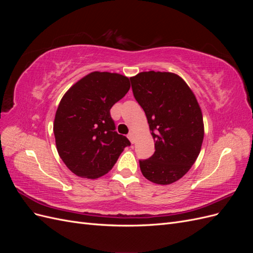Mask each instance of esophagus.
Listing matches in <instances>:
<instances>
[{"label":"esophagus","mask_w":253,"mask_h":253,"mask_svg":"<svg viewBox=\"0 0 253 253\" xmlns=\"http://www.w3.org/2000/svg\"><path fill=\"white\" fill-rule=\"evenodd\" d=\"M127 138L129 139V141H131L132 143H134V142H135V136H134V133H133V132L128 133V135H127Z\"/></svg>","instance_id":"1"}]
</instances>
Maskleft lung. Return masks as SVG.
<instances>
[{"label": "left lung", "instance_id": "left-lung-1", "mask_svg": "<svg viewBox=\"0 0 253 253\" xmlns=\"http://www.w3.org/2000/svg\"><path fill=\"white\" fill-rule=\"evenodd\" d=\"M129 80L155 140L154 154L139 160L141 173L157 185H170L190 170L201 152L204 121L200 104L176 74L142 72Z\"/></svg>", "mask_w": 253, "mask_h": 253}]
</instances>
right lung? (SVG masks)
Here are the masks:
<instances>
[{
    "instance_id": "obj_1",
    "label": "right lung",
    "mask_w": 253,
    "mask_h": 253,
    "mask_svg": "<svg viewBox=\"0 0 253 253\" xmlns=\"http://www.w3.org/2000/svg\"><path fill=\"white\" fill-rule=\"evenodd\" d=\"M131 84L126 76L93 72L80 79L61 99L53 121L57 151L74 174L95 179L108 173L126 147V136L115 131L112 106Z\"/></svg>"
}]
</instances>
